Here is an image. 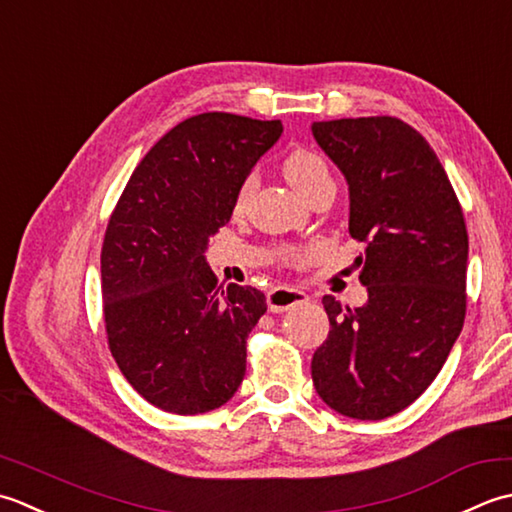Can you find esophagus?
Masks as SVG:
<instances>
[{
	"mask_svg": "<svg viewBox=\"0 0 512 512\" xmlns=\"http://www.w3.org/2000/svg\"><path fill=\"white\" fill-rule=\"evenodd\" d=\"M307 300H309V296L302 289L276 287L267 294V307H269V311H274V314H283V311L296 307V305H302V302H307Z\"/></svg>",
	"mask_w": 512,
	"mask_h": 512,
	"instance_id": "34e87169",
	"label": "esophagus"
}]
</instances>
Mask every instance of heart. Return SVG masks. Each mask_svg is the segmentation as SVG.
I'll return each instance as SVG.
<instances>
[{
    "label": "heart",
    "mask_w": 512,
    "mask_h": 512,
    "mask_svg": "<svg viewBox=\"0 0 512 512\" xmlns=\"http://www.w3.org/2000/svg\"><path fill=\"white\" fill-rule=\"evenodd\" d=\"M283 170H285V176L287 181L296 187V190L302 194V196H309L311 192L316 190V187L320 183L325 181H331V174H329V168L327 163L322 161V156H318L316 152H311L307 148H296L291 150L285 161H283ZM249 190H252V181H247L243 187H241V194H238V203H243Z\"/></svg>",
    "instance_id": "b5f03b06"
}]
</instances>
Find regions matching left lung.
Wrapping results in <instances>:
<instances>
[{
    "label": "left lung",
    "instance_id": "1",
    "mask_svg": "<svg viewBox=\"0 0 512 512\" xmlns=\"http://www.w3.org/2000/svg\"><path fill=\"white\" fill-rule=\"evenodd\" d=\"M311 132L347 179L349 234L367 243L360 283L369 291L358 309L322 298L329 336L311 378L333 411L384 420L429 389L462 331L464 214L431 145L404 121H316Z\"/></svg>",
    "mask_w": 512,
    "mask_h": 512
}]
</instances>
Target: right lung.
I'll return each mask as SVG.
<instances>
[{
  "label": "right lung",
  "mask_w": 512,
  "mask_h": 512,
  "mask_svg": "<svg viewBox=\"0 0 512 512\" xmlns=\"http://www.w3.org/2000/svg\"><path fill=\"white\" fill-rule=\"evenodd\" d=\"M280 134V121L229 112L185 119L143 156L110 216L101 249L108 344L134 391L163 411H214L245 378L265 294L223 289L205 249Z\"/></svg>",
  "instance_id": "add662e5"
}]
</instances>
